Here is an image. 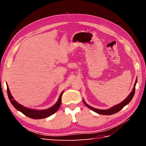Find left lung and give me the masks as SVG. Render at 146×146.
Listing matches in <instances>:
<instances>
[{
    "instance_id": "left-lung-1",
    "label": "left lung",
    "mask_w": 146,
    "mask_h": 146,
    "mask_svg": "<svg viewBox=\"0 0 146 146\" xmlns=\"http://www.w3.org/2000/svg\"><path fill=\"white\" fill-rule=\"evenodd\" d=\"M136 83H137V78H136V82H135V83L134 85L133 90H132V91L130 92V94L129 96H128L127 98L124 100L122 101V102H121L120 104H117L115 106H114V107L110 108L109 109H107V110L97 109V108H95L91 107V106H90V105H88L85 102V100H83V102H84V104H85V105L87 107H88L90 109L92 110V111H94V112H96L97 113L100 114H103V115H111V114H115V113H117L118 111H120V110H121L123 107H125V105H127V104H129L131 100V99H133L134 94H135V86H136Z\"/></svg>"
}]
</instances>
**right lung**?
Instances as JSON below:
<instances>
[{"label": "right lung", "mask_w": 146, "mask_h": 146, "mask_svg": "<svg viewBox=\"0 0 146 146\" xmlns=\"http://www.w3.org/2000/svg\"><path fill=\"white\" fill-rule=\"evenodd\" d=\"M7 93H8V98H9L11 104L17 110L21 111L22 113H23L24 115H25L26 116H27L29 117L35 119H39L46 118L52 115L53 114H54L57 110H58V108H60L61 105V96H62L63 91L61 92V94L59 96L58 101L56 102V103L54 106H52V107L48 109L42 110H37L28 108L17 103V102L13 99V96L11 94L9 88L8 87V85H7Z\"/></svg>", "instance_id": "right-lung-1"}]
</instances>
